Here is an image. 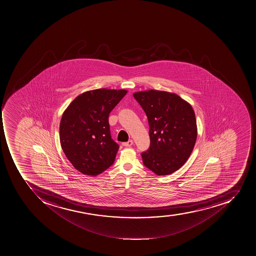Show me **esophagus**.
<instances>
[{"instance_id":"obj_1","label":"esophagus","mask_w":256,"mask_h":256,"mask_svg":"<svg viewBox=\"0 0 256 256\" xmlns=\"http://www.w3.org/2000/svg\"><path fill=\"white\" fill-rule=\"evenodd\" d=\"M122 144V146H125V147H130V146L134 144V140H129L128 142H124Z\"/></svg>"}]
</instances>
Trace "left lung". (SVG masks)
<instances>
[{
	"mask_svg": "<svg viewBox=\"0 0 256 256\" xmlns=\"http://www.w3.org/2000/svg\"><path fill=\"white\" fill-rule=\"evenodd\" d=\"M134 97L146 112L150 146L142 152L143 164L158 176L174 173L190 156L197 138L196 116L190 104L176 94L142 91Z\"/></svg>",
	"mask_w": 256,
	"mask_h": 256,
	"instance_id": "1",
	"label": "left lung"
}]
</instances>
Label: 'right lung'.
<instances>
[{"mask_svg": "<svg viewBox=\"0 0 256 256\" xmlns=\"http://www.w3.org/2000/svg\"><path fill=\"white\" fill-rule=\"evenodd\" d=\"M127 90L98 89L82 94L70 104L60 124V140L75 169L94 176L114 163L118 144L110 136L109 114Z\"/></svg>", "mask_w": 256, "mask_h": 256, "instance_id": "1", "label": "right lung"}]
</instances>
